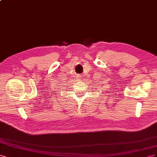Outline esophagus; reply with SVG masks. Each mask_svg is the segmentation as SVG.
I'll use <instances>...</instances> for the list:
<instances>
[{"mask_svg":"<svg viewBox=\"0 0 157 157\" xmlns=\"http://www.w3.org/2000/svg\"><path fill=\"white\" fill-rule=\"evenodd\" d=\"M76 79H78V80H81L82 79V75H79V74L77 75H76Z\"/></svg>","mask_w":157,"mask_h":157,"instance_id":"esophagus-1","label":"esophagus"}]
</instances>
